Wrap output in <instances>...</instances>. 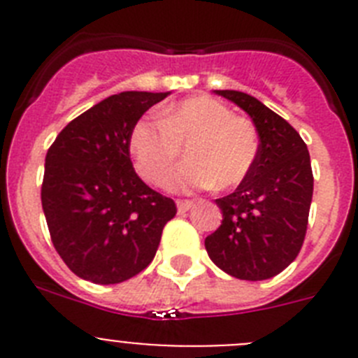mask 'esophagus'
<instances>
[{
    "label": "esophagus",
    "instance_id": "34e87169",
    "mask_svg": "<svg viewBox=\"0 0 358 358\" xmlns=\"http://www.w3.org/2000/svg\"><path fill=\"white\" fill-rule=\"evenodd\" d=\"M192 206H194V201H189V199H179L177 201V210H179V213H185V211L192 210Z\"/></svg>",
    "mask_w": 358,
    "mask_h": 358
}]
</instances>
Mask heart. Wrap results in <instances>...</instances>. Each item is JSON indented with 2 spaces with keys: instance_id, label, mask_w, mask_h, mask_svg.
I'll return each instance as SVG.
<instances>
[{
  "instance_id": "1",
  "label": "heart",
  "mask_w": 358,
  "mask_h": 358,
  "mask_svg": "<svg viewBox=\"0 0 358 358\" xmlns=\"http://www.w3.org/2000/svg\"><path fill=\"white\" fill-rule=\"evenodd\" d=\"M136 170L145 181L159 185L181 159L189 163L169 177L172 189H233L255 170L260 156V132L255 123L213 96H192L138 120L131 131Z\"/></svg>"
}]
</instances>
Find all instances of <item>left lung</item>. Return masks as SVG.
Instances as JSON below:
<instances>
[{
	"instance_id": "left-lung-1",
	"label": "left lung",
	"mask_w": 358,
	"mask_h": 358,
	"mask_svg": "<svg viewBox=\"0 0 358 358\" xmlns=\"http://www.w3.org/2000/svg\"><path fill=\"white\" fill-rule=\"evenodd\" d=\"M217 93L251 116L260 132V156L233 194L215 201L222 224L206 236V251L229 276L268 280L296 260L305 242L314 194L308 148L287 120L255 96Z\"/></svg>"
}]
</instances>
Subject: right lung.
Segmentation results:
<instances>
[{
  "mask_svg": "<svg viewBox=\"0 0 358 358\" xmlns=\"http://www.w3.org/2000/svg\"><path fill=\"white\" fill-rule=\"evenodd\" d=\"M169 93L125 91L66 125L46 154L41 202L53 248L71 273L98 285L131 280L156 256L176 202L134 172L129 140Z\"/></svg>",
  "mask_w": 358,
  "mask_h": 358,
  "instance_id": "obj_1",
  "label": "right lung"
}]
</instances>
